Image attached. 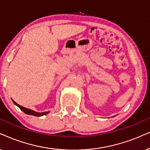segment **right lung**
Wrapping results in <instances>:
<instances>
[{
	"instance_id": "right-lung-1",
	"label": "right lung",
	"mask_w": 150,
	"mask_h": 150,
	"mask_svg": "<svg viewBox=\"0 0 150 150\" xmlns=\"http://www.w3.org/2000/svg\"><path fill=\"white\" fill-rule=\"evenodd\" d=\"M12 101H13V102H14V105H16L17 107H19V109L21 110L22 111H23L25 113H26V114L35 115V116H42V115H46L47 113H48V112H44V113L36 112V111H33V110H31L30 109H27V108L23 107H22V106L18 105V104H17L16 102H15L13 100H12Z\"/></svg>"
}]
</instances>
